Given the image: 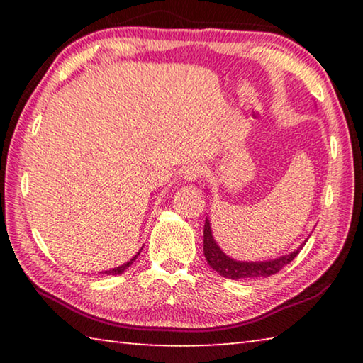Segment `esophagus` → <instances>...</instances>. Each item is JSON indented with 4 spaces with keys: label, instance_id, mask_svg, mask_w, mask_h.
I'll list each match as a JSON object with an SVG mask.
<instances>
[{
    "label": "esophagus",
    "instance_id": "obj_1",
    "mask_svg": "<svg viewBox=\"0 0 363 363\" xmlns=\"http://www.w3.org/2000/svg\"><path fill=\"white\" fill-rule=\"evenodd\" d=\"M182 173H184V179L189 182H194L205 173V168L201 167L200 163H190L186 168H184Z\"/></svg>",
    "mask_w": 363,
    "mask_h": 363
}]
</instances>
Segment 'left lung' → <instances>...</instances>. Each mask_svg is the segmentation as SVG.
Here are the masks:
<instances>
[{"label": "left lung", "mask_w": 363, "mask_h": 363, "mask_svg": "<svg viewBox=\"0 0 363 363\" xmlns=\"http://www.w3.org/2000/svg\"><path fill=\"white\" fill-rule=\"evenodd\" d=\"M303 250V245L298 250H294L293 253L275 257V259L269 261H237L227 256L223 250L218 247V243L214 242L213 232L210 220H205V229H203V251L205 257L210 266L216 270L219 275H223L225 279L232 280H250V279H262L270 277V275L277 274L279 270L284 269L286 264H290L294 257L299 255V251Z\"/></svg>", "instance_id": "8db88e82"}]
</instances>
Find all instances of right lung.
I'll use <instances>...</instances> for the list:
<instances>
[{
  "instance_id": "obj_1",
  "label": "right lung",
  "mask_w": 363,
  "mask_h": 363,
  "mask_svg": "<svg viewBox=\"0 0 363 363\" xmlns=\"http://www.w3.org/2000/svg\"><path fill=\"white\" fill-rule=\"evenodd\" d=\"M139 256V253L133 257V259H130L128 262H125L123 264V266H118V267H115V269H110V270H106V272L104 274H107V275H118V274H121V272H125V270L131 266V264L136 261V257Z\"/></svg>"
}]
</instances>
